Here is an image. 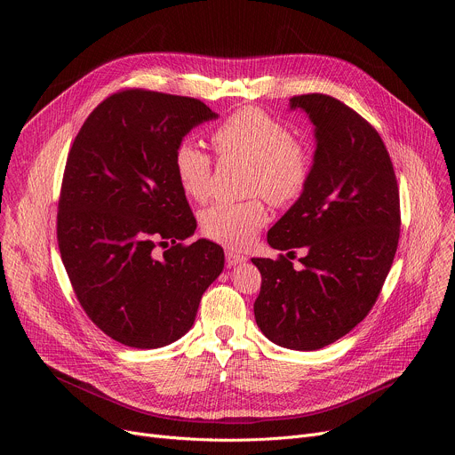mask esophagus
<instances>
[{
  "label": "esophagus",
  "mask_w": 455,
  "mask_h": 455,
  "mask_svg": "<svg viewBox=\"0 0 455 455\" xmlns=\"http://www.w3.org/2000/svg\"><path fill=\"white\" fill-rule=\"evenodd\" d=\"M244 261H246V257L243 253H237V251H234L230 248L225 251V263H227V267H235V265H241Z\"/></svg>",
  "instance_id": "1"
}]
</instances>
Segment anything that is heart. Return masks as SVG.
<instances>
[{"label": "heart", "instance_id": "heart-1", "mask_svg": "<svg viewBox=\"0 0 455 455\" xmlns=\"http://www.w3.org/2000/svg\"><path fill=\"white\" fill-rule=\"evenodd\" d=\"M216 153L251 165L250 190L259 192L275 207L297 202L311 178L309 149L297 142L291 129L279 118L257 108H243L228 115L211 135ZM174 176L185 196L205 202L211 194L212 156L190 140H181L172 153ZM268 221L265 204L218 202L202 212L200 223L207 237L227 246H246Z\"/></svg>", "mask_w": 455, "mask_h": 455}]
</instances>
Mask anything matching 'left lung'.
<instances>
[{
  "label": "left lung",
  "mask_w": 455,
  "mask_h": 455,
  "mask_svg": "<svg viewBox=\"0 0 455 455\" xmlns=\"http://www.w3.org/2000/svg\"><path fill=\"white\" fill-rule=\"evenodd\" d=\"M315 124L313 172L302 196L268 230L275 250L306 247L295 271L286 255L251 259L261 272L257 326L274 344L315 351L347 335L372 309L400 239V190L376 129L335 97L290 99Z\"/></svg>",
  "instance_id": "1"
}]
</instances>
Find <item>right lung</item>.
Segmentation results:
<instances>
[{
	"label": "right lung",
	"mask_w": 455,
	"mask_h": 455,
	"mask_svg": "<svg viewBox=\"0 0 455 455\" xmlns=\"http://www.w3.org/2000/svg\"><path fill=\"white\" fill-rule=\"evenodd\" d=\"M216 116L198 99L129 88L88 115L70 148L57 207L60 259L84 313L124 346L155 349L183 337L223 270L220 244L185 243L196 218L172 169L181 139Z\"/></svg>",
	"instance_id": "add662e5"
}]
</instances>
